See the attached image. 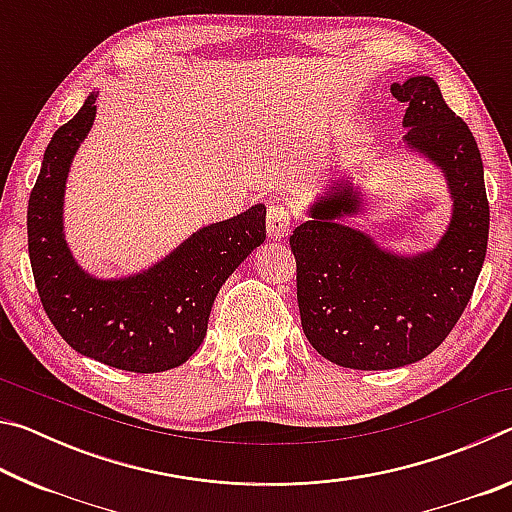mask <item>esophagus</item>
I'll use <instances>...</instances> for the list:
<instances>
[{"instance_id":"34e87169","label":"esophagus","mask_w":512,"mask_h":512,"mask_svg":"<svg viewBox=\"0 0 512 512\" xmlns=\"http://www.w3.org/2000/svg\"><path fill=\"white\" fill-rule=\"evenodd\" d=\"M293 216L287 205H271L266 214V228L271 239H284L291 232Z\"/></svg>"}]
</instances>
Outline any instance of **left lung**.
<instances>
[{
  "label": "left lung",
  "mask_w": 512,
  "mask_h": 512,
  "mask_svg": "<svg viewBox=\"0 0 512 512\" xmlns=\"http://www.w3.org/2000/svg\"><path fill=\"white\" fill-rule=\"evenodd\" d=\"M409 103L404 142L443 169L454 214L429 253L400 257L343 225L359 212L352 183L339 180L289 239L296 257L302 332L336 366L391 370L427 357L447 339L472 298L488 248L490 205L474 135L447 106L436 81L393 83Z\"/></svg>",
  "instance_id": "1"
}]
</instances>
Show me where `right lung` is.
<instances>
[{
	"mask_svg": "<svg viewBox=\"0 0 512 512\" xmlns=\"http://www.w3.org/2000/svg\"><path fill=\"white\" fill-rule=\"evenodd\" d=\"M97 94L58 128L42 158L27 210L29 257L42 307L83 357L128 372H162L203 343L214 298L235 268L266 239V207L194 232L149 271L97 280L69 253L63 196L69 164L92 128Z\"/></svg>",
	"mask_w": 512,
	"mask_h": 512,
	"instance_id": "add662e5",
	"label": "right lung"
}]
</instances>
